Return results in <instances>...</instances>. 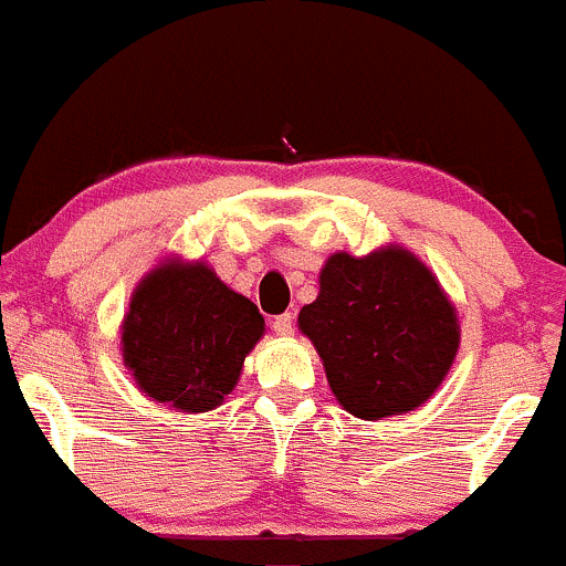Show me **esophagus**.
<instances>
[{
    "mask_svg": "<svg viewBox=\"0 0 566 566\" xmlns=\"http://www.w3.org/2000/svg\"><path fill=\"white\" fill-rule=\"evenodd\" d=\"M272 331L277 333L280 338H289L294 333V316L292 314H283V316H277V319L272 322Z\"/></svg>",
    "mask_w": 566,
    "mask_h": 566,
    "instance_id": "obj_1",
    "label": "esophagus"
}]
</instances>
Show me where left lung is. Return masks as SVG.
Returning <instances> with one entry per match:
<instances>
[{
  "mask_svg": "<svg viewBox=\"0 0 566 566\" xmlns=\"http://www.w3.org/2000/svg\"><path fill=\"white\" fill-rule=\"evenodd\" d=\"M297 325L319 353L338 406L369 422L428 402L461 344L453 300L400 244L360 258L333 252Z\"/></svg>",
  "mask_w": 566,
  "mask_h": 566,
  "instance_id": "left-lung-1",
  "label": "left lung"
}]
</instances>
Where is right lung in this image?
Here are the masks:
<instances>
[{"instance_id":"obj_1","label":"right lung","mask_w":566,"mask_h":566,"mask_svg":"<svg viewBox=\"0 0 566 566\" xmlns=\"http://www.w3.org/2000/svg\"><path fill=\"white\" fill-rule=\"evenodd\" d=\"M263 333L255 303L202 258L180 255L160 258L138 280L118 327L122 360L138 389L182 413L222 406Z\"/></svg>"}]
</instances>
